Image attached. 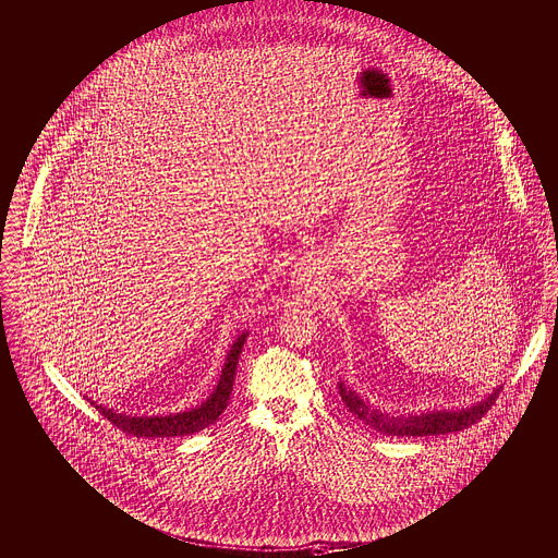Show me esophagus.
<instances>
[{"label": "esophagus", "mask_w": 558, "mask_h": 558, "mask_svg": "<svg viewBox=\"0 0 558 558\" xmlns=\"http://www.w3.org/2000/svg\"><path fill=\"white\" fill-rule=\"evenodd\" d=\"M293 278H295V282H311V271L306 269V267H295V271H293Z\"/></svg>", "instance_id": "esophagus-1"}]
</instances>
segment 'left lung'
<instances>
[{
    "mask_svg": "<svg viewBox=\"0 0 558 558\" xmlns=\"http://www.w3.org/2000/svg\"><path fill=\"white\" fill-rule=\"evenodd\" d=\"M499 390H495L486 401L460 410V412H429V414H408V416H392L384 414L381 410H375L367 405L359 395L348 390L343 384H339V397L345 403L348 412L354 414L361 423L373 427L386 436H440L451 432H462L477 421L495 405Z\"/></svg>",
    "mask_w": 558,
    "mask_h": 558,
    "instance_id": "8db88e82",
    "label": "left lung"
}]
</instances>
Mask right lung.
Listing matches in <instances>:
<instances>
[{
  "label": "right lung",
  "mask_w": 558,
  "mask_h": 558,
  "mask_svg": "<svg viewBox=\"0 0 558 558\" xmlns=\"http://www.w3.org/2000/svg\"><path fill=\"white\" fill-rule=\"evenodd\" d=\"M245 339H247V332H243L234 341V345L228 354V361L223 365L221 381H219L217 390L213 392V397L204 405H199L191 412H181V414H174V416H142V418H135V416L116 414L113 410H105L102 405H96V403H92V405H96V410L111 425H116L120 432H124L129 436H135V438H170V436L197 434V432L206 429L208 425H213L223 414V410L228 408L232 386H234V377H236V363H239Z\"/></svg>",
  "instance_id": "1"
}]
</instances>
